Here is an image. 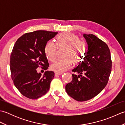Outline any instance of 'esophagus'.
Returning a JSON list of instances; mask_svg holds the SVG:
<instances>
[{"label": "esophagus", "mask_w": 125, "mask_h": 125, "mask_svg": "<svg viewBox=\"0 0 125 125\" xmlns=\"http://www.w3.org/2000/svg\"><path fill=\"white\" fill-rule=\"evenodd\" d=\"M62 73H60V72H55V75H62Z\"/></svg>", "instance_id": "esophagus-1"}]
</instances>
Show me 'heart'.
<instances>
[{"label":"heart","mask_w":125,"mask_h":125,"mask_svg":"<svg viewBox=\"0 0 125 125\" xmlns=\"http://www.w3.org/2000/svg\"><path fill=\"white\" fill-rule=\"evenodd\" d=\"M57 45L65 49L63 53L65 57L56 60L51 65L52 69L56 72L62 73L69 69L73 62L74 64H79L86 55V44L77 36L73 33L60 34L56 36V44L48 42L45 46V52L50 61H54L56 57Z\"/></svg>","instance_id":"1"}]
</instances>
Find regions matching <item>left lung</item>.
Segmentation results:
<instances>
[{
    "instance_id": "8db88e82",
    "label": "left lung",
    "mask_w": 125,
    "mask_h": 125,
    "mask_svg": "<svg viewBox=\"0 0 125 125\" xmlns=\"http://www.w3.org/2000/svg\"><path fill=\"white\" fill-rule=\"evenodd\" d=\"M87 44L84 60L73 69V79L65 85L67 93L78 102L96 96L107 84L112 69L111 53L107 44L93 34H83ZM83 74V75H82Z\"/></svg>"
}]
</instances>
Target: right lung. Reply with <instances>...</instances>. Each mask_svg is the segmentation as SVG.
<instances>
[{
    "mask_svg": "<svg viewBox=\"0 0 125 125\" xmlns=\"http://www.w3.org/2000/svg\"><path fill=\"white\" fill-rule=\"evenodd\" d=\"M57 32L36 31L23 34L16 41L10 57L11 77L15 86L23 95L31 99L41 97L49 91L55 73L37 72L41 67H49L44 48Z\"/></svg>",
    "mask_w": 125,
    "mask_h": 125,
    "instance_id": "obj_1",
    "label": "right lung"
}]
</instances>
